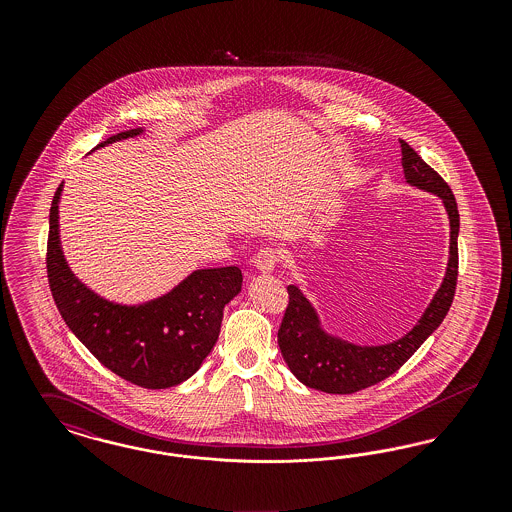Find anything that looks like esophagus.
<instances>
[{"label":"esophagus","instance_id":"1","mask_svg":"<svg viewBox=\"0 0 512 512\" xmlns=\"http://www.w3.org/2000/svg\"><path fill=\"white\" fill-rule=\"evenodd\" d=\"M276 265H278V253H276V249L263 247V249L257 253V257H255V268H257L259 272L268 274V272L274 270Z\"/></svg>","mask_w":512,"mask_h":512}]
</instances>
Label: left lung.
<instances>
[{"instance_id":"8db88e82","label":"left lung","mask_w":512,"mask_h":512,"mask_svg":"<svg viewBox=\"0 0 512 512\" xmlns=\"http://www.w3.org/2000/svg\"><path fill=\"white\" fill-rule=\"evenodd\" d=\"M401 142V165L409 186L438 195L449 219V259L438 292L422 317L399 340L384 345H359L324 330L315 305L297 286H288L290 303L278 330V345L293 376L313 390L355 393L386 380L405 365L414 351L438 330L457 288L459 268V209L447 182L422 161L407 142Z\"/></svg>"}]
</instances>
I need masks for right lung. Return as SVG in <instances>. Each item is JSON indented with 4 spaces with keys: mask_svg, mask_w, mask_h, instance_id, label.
I'll return each mask as SVG.
<instances>
[{
    "mask_svg": "<svg viewBox=\"0 0 512 512\" xmlns=\"http://www.w3.org/2000/svg\"><path fill=\"white\" fill-rule=\"evenodd\" d=\"M132 128L107 138L101 147L142 136ZM49 209L48 280L55 305L86 349L124 380L147 390L186 382L219 340L224 307L242 292L238 267L197 268L178 286L136 305L109 301L76 278L61 247L59 201Z\"/></svg>",
    "mask_w": 512,
    "mask_h": 512,
    "instance_id": "right-lung-1",
    "label": "right lung"
}]
</instances>
